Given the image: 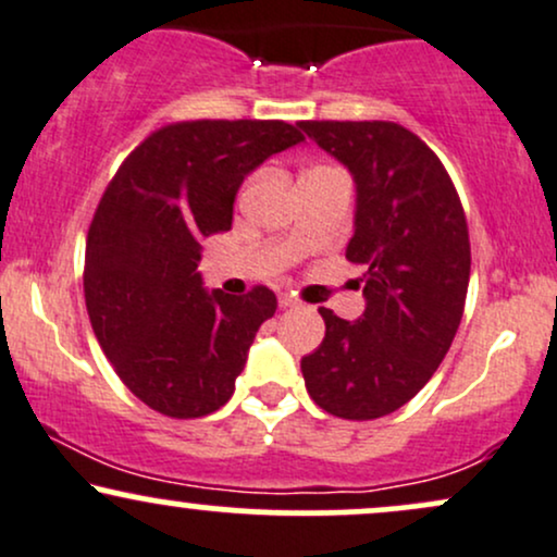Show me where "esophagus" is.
Masks as SVG:
<instances>
[{
  "label": "esophagus",
  "instance_id": "1",
  "mask_svg": "<svg viewBox=\"0 0 557 557\" xmlns=\"http://www.w3.org/2000/svg\"><path fill=\"white\" fill-rule=\"evenodd\" d=\"M298 304H300V300L293 298L290 293H283V296H280V309H296Z\"/></svg>",
  "mask_w": 557,
  "mask_h": 557
}]
</instances>
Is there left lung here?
<instances>
[{
	"instance_id": "1",
	"label": "left lung",
	"mask_w": 557,
	"mask_h": 557,
	"mask_svg": "<svg viewBox=\"0 0 557 557\" xmlns=\"http://www.w3.org/2000/svg\"><path fill=\"white\" fill-rule=\"evenodd\" d=\"M306 136L354 172L367 311L356 322L319 309L324 341L300 359L306 389L337 419H380L419 393L463 317L471 243L456 185L417 133L387 120H306Z\"/></svg>"
}]
</instances>
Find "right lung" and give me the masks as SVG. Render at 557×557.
Wrapping results in <instances>:
<instances>
[{"mask_svg":"<svg viewBox=\"0 0 557 557\" xmlns=\"http://www.w3.org/2000/svg\"><path fill=\"white\" fill-rule=\"evenodd\" d=\"M304 140L283 120H185L144 138L107 185L86 238L83 293L125 387L172 419L225 406L277 298L207 293L201 238L233 225L243 177Z\"/></svg>","mask_w":557,"mask_h":557,"instance_id":"right-lung-1","label":"right lung"}]
</instances>
